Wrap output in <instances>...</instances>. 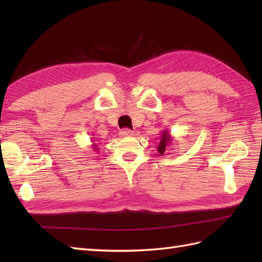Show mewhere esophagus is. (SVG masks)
<instances>
[{
    "mask_svg": "<svg viewBox=\"0 0 262 262\" xmlns=\"http://www.w3.org/2000/svg\"><path fill=\"white\" fill-rule=\"evenodd\" d=\"M119 135L120 136H129L133 135V130L129 129V128H122L119 132Z\"/></svg>",
    "mask_w": 262,
    "mask_h": 262,
    "instance_id": "34e87169",
    "label": "esophagus"
}]
</instances>
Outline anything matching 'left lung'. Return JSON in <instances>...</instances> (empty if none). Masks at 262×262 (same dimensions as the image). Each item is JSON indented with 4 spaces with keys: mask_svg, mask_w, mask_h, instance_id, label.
I'll list each match as a JSON object with an SVG mask.
<instances>
[{
    "mask_svg": "<svg viewBox=\"0 0 262 262\" xmlns=\"http://www.w3.org/2000/svg\"><path fill=\"white\" fill-rule=\"evenodd\" d=\"M162 138H161V142H160V145H159V147H158V151H159V153L161 154V155H163L164 154V152H165V147H166V145H168L169 144V141H170V136L166 134L165 132H163L162 133Z\"/></svg>",
    "mask_w": 262,
    "mask_h": 262,
    "instance_id": "obj_1",
    "label": "left lung"
}]
</instances>
